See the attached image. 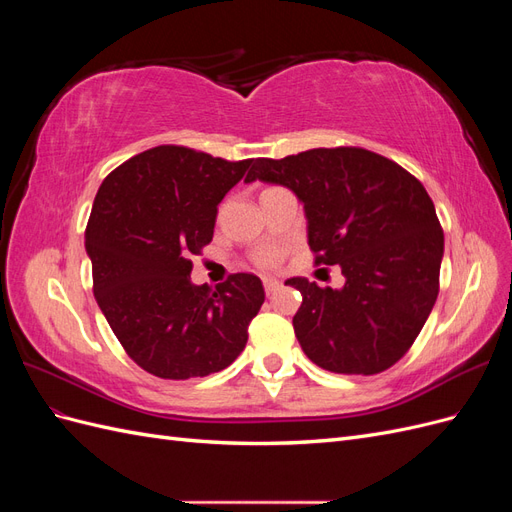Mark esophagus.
Masks as SVG:
<instances>
[{
  "instance_id": "1",
  "label": "esophagus",
  "mask_w": 512,
  "mask_h": 512,
  "mask_svg": "<svg viewBox=\"0 0 512 512\" xmlns=\"http://www.w3.org/2000/svg\"><path fill=\"white\" fill-rule=\"evenodd\" d=\"M262 286H265L267 294H273L275 290H280L282 282L280 280H273V277H265V280H262Z\"/></svg>"
}]
</instances>
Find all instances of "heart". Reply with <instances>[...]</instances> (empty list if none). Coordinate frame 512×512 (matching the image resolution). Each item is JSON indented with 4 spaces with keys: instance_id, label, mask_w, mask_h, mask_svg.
<instances>
[{
    "instance_id": "1",
    "label": "heart",
    "mask_w": 512,
    "mask_h": 512,
    "mask_svg": "<svg viewBox=\"0 0 512 512\" xmlns=\"http://www.w3.org/2000/svg\"><path fill=\"white\" fill-rule=\"evenodd\" d=\"M286 250L284 247H265V250H260L254 254V265L260 269H273L280 265L284 260Z\"/></svg>"
}]
</instances>
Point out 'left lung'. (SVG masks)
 <instances>
[{
    "label": "left lung",
    "instance_id": "left-lung-1",
    "mask_svg": "<svg viewBox=\"0 0 512 512\" xmlns=\"http://www.w3.org/2000/svg\"><path fill=\"white\" fill-rule=\"evenodd\" d=\"M256 179L303 200L314 265H339L346 277L339 290L286 282L303 297L292 327L309 361L346 376L393 367L440 292L444 232L423 183L363 147L256 158L245 181Z\"/></svg>",
    "mask_w": 512,
    "mask_h": 512
}]
</instances>
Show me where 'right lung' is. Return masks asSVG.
I'll return each mask as SVG.
<instances>
[{"mask_svg": "<svg viewBox=\"0 0 512 512\" xmlns=\"http://www.w3.org/2000/svg\"><path fill=\"white\" fill-rule=\"evenodd\" d=\"M252 160H224L158 145L106 175L91 207L85 247L94 297L130 359L164 380L228 367L265 303L256 275L218 288L190 282L192 256L213 239L218 205Z\"/></svg>", "mask_w": 512, "mask_h": 512, "instance_id": "obj_1", "label": "right lung"}]
</instances>
